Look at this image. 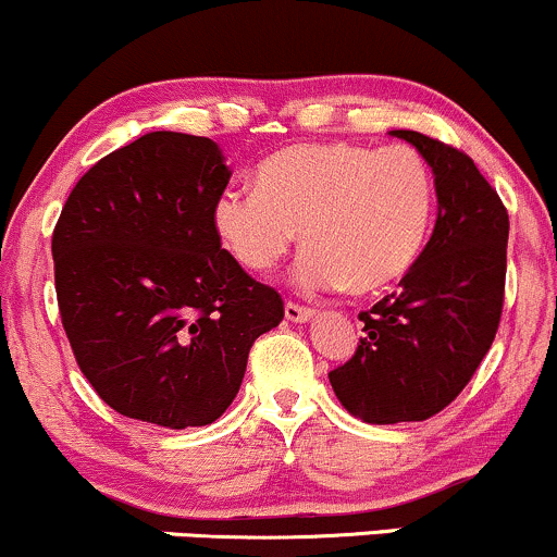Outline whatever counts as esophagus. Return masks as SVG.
Listing matches in <instances>:
<instances>
[{"mask_svg":"<svg viewBox=\"0 0 557 557\" xmlns=\"http://www.w3.org/2000/svg\"><path fill=\"white\" fill-rule=\"evenodd\" d=\"M314 317V309H306V306H298L293 304V300H287L285 304V319L287 322H309V319Z\"/></svg>","mask_w":557,"mask_h":557,"instance_id":"34e87169","label":"esophagus"}]
</instances>
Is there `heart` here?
Returning a JSON list of instances; mask_svg holds the SVG:
<instances>
[{
  "label": "heart",
  "mask_w": 557,
  "mask_h": 557,
  "mask_svg": "<svg viewBox=\"0 0 557 557\" xmlns=\"http://www.w3.org/2000/svg\"><path fill=\"white\" fill-rule=\"evenodd\" d=\"M434 181L411 146H287L259 164L257 188L216 196L212 225L243 270L270 272L300 243L304 293H380L417 264L430 238Z\"/></svg>",
  "instance_id": "1"
}]
</instances>
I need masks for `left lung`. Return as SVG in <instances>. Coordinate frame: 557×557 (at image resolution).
Listing matches in <instances>:
<instances>
[{
	"label": "left lung",
	"instance_id": "obj_1",
	"mask_svg": "<svg viewBox=\"0 0 557 557\" xmlns=\"http://www.w3.org/2000/svg\"><path fill=\"white\" fill-rule=\"evenodd\" d=\"M408 140L434 175L437 222L417 264L363 311L354 359L330 372L350 417L367 424L424 421L469 385L500 324L508 212L482 172L453 146L417 131Z\"/></svg>",
	"mask_w": 557,
	"mask_h": 557
}]
</instances>
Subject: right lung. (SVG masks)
I'll return each mask as SVG.
<instances>
[{"mask_svg":"<svg viewBox=\"0 0 557 557\" xmlns=\"http://www.w3.org/2000/svg\"><path fill=\"white\" fill-rule=\"evenodd\" d=\"M212 138L146 133L81 177L52 235L62 327L81 372L123 417L185 430L227 411L283 298L222 248L227 188Z\"/></svg>","mask_w":557,"mask_h":557,"instance_id":"right-lung-1","label":"right lung"}]
</instances>
